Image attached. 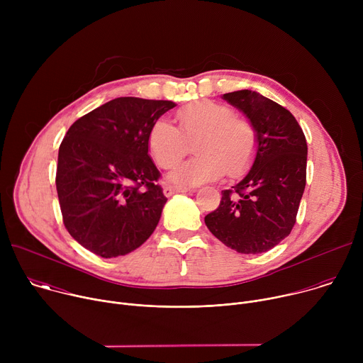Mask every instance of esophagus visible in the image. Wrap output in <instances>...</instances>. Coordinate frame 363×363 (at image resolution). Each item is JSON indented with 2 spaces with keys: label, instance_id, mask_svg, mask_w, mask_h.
Wrapping results in <instances>:
<instances>
[{
  "label": "esophagus",
  "instance_id": "obj_1",
  "mask_svg": "<svg viewBox=\"0 0 363 363\" xmlns=\"http://www.w3.org/2000/svg\"><path fill=\"white\" fill-rule=\"evenodd\" d=\"M191 191L189 186H182V185H167L164 186V194L167 196H171L174 194H178V192H188Z\"/></svg>",
  "mask_w": 363,
  "mask_h": 363
}]
</instances>
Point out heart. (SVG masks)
Instances as JSON below:
<instances>
[{
	"label": "heart",
	"mask_w": 363,
	"mask_h": 363,
	"mask_svg": "<svg viewBox=\"0 0 363 363\" xmlns=\"http://www.w3.org/2000/svg\"><path fill=\"white\" fill-rule=\"evenodd\" d=\"M179 130L167 119H158L150 128L147 146L155 162L164 169L177 167L191 150L196 157L179 165L171 179L179 184L198 185L216 181L225 171L240 177L252 164L258 149L254 125L221 103L199 100L178 111Z\"/></svg>",
	"instance_id": "heart-1"
}]
</instances>
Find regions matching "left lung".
I'll list each match as a JSON object with an SVG mask.
<instances>
[{"label": "left lung", "mask_w": 363, "mask_h": 363, "mask_svg": "<svg viewBox=\"0 0 363 363\" xmlns=\"http://www.w3.org/2000/svg\"><path fill=\"white\" fill-rule=\"evenodd\" d=\"M223 97L254 125L258 149L248 174L221 191L220 206L205 216V225L237 252L260 254L284 240L296 224L307 143L296 118L279 103L251 90Z\"/></svg>", "instance_id": "obj_1"}]
</instances>
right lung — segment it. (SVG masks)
I'll list each match as a JSON object with an SVG mask.
<instances>
[{
    "mask_svg": "<svg viewBox=\"0 0 363 363\" xmlns=\"http://www.w3.org/2000/svg\"><path fill=\"white\" fill-rule=\"evenodd\" d=\"M175 106L171 100L118 97L69 128L56 174L60 210L69 234L96 255H125L157 228L168 198L147 136Z\"/></svg>",
    "mask_w": 363,
    "mask_h": 363,
    "instance_id": "right-lung-1",
    "label": "right lung"
}]
</instances>
